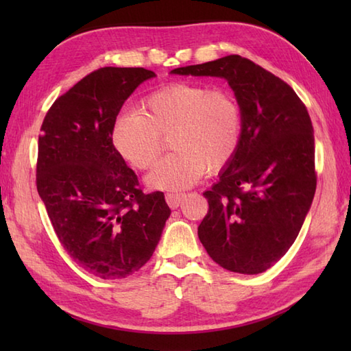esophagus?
<instances>
[{
  "label": "esophagus",
  "mask_w": 351,
  "mask_h": 351,
  "mask_svg": "<svg viewBox=\"0 0 351 351\" xmlns=\"http://www.w3.org/2000/svg\"><path fill=\"white\" fill-rule=\"evenodd\" d=\"M184 199V195H181V193H167L166 195V200L170 208H178L181 205Z\"/></svg>",
  "instance_id": "1"
}]
</instances>
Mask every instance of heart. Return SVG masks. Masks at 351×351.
Returning <instances> with one entry per match:
<instances>
[{"label":"heart","instance_id":"1","mask_svg":"<svg viewBox=\"0 0 351 351\" xmlns=\"http://www.w3.org/2000/svg\"><path fill=\"white\" fill-rule=\"evenodd\" d=\"M171 152L146 181L154 189L184 190L205 171H219L234 158L241 138V110L226 88L171 83L152 92L140 111L119 114L111 138L125 161L151 169L169 137Z\"/></svg>","mask_w":351,"mask_h":351}]
</instances>
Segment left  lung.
<instances>
[{"label":"left lung","instance_id":"obj_1","mask_svg":"<svg viewBox=\"0 0 351 351\" xmlns=\"http://www.w3.org/2000/svg\"><path fill=\"white\" fill-rule=\"evenodd\" d=\"M171 73L225 78L241 110V138L219 181L204 193L210 210L197 228L220 267L265 271L299 235L315 195L314 128L285 81L241 56Z\"/></svg>","mask_w":351,"mask_h":351}]
</instances>
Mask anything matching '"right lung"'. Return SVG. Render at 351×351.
<instances>
[{
    "mask_svg": "<svg viewBox=\"0 0 351 351\" xmlns=\"http://www.w3.org/2000/svg\"><path fill=\"white\" fill-rule=\"evenodd\" d=\"M155 73L101 68L57 98L43 119L36 185L68 255L101 279L138 271L170 215L161 191L145 195L111 138L123 102Z\"/></svg>",
    "mask_w": 351,
    "mask_h": 351,
    "instance_id": "add662e5",
    "label": "right lung"
}]
</instances>
